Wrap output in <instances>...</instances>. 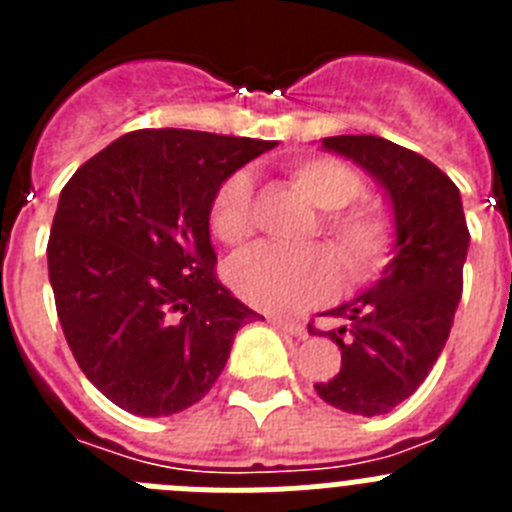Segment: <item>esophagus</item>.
<instances>
[{"label":"esophagus","instance_id":"obj_1","mask_svg":"<svg viewBox=\"0 0 512 512\" xmlns=\"http://www.w3.org/2000/svg\"><path fill=\"white\" fill-rule=\"evenodd\" d=\"M269 323L279 330H287V333H292V336H297V338L307 336V328L302 323H297V320H287V318H277V315H271Z\"/></svg>","mask_w":512,"mask_h":512}]
</instances>
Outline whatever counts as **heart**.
Instances as JSON below:
<instances>
[{"instance_id": "obj_1", "label": "heart", "mask_w": 512, "mask_h": 512, "mask_svg": "<svg viewBox=\"0 0 512 512\" xmlns=\"http://www.w3.org/2000/svg\"><path fill=\"white\" fill-rule=\"evenodd\" d=\"M295 184L318 207V233L336 251L351 284L369 282L387 266L395 248V217L374 200H356L364 189L351 166L330 156H305L287 166ZM210 228L225 246H241L253 233V179L233 171L210 202ZM230 287L248 305L295 312L325 300L338 284V264L323 246L297 251L251 248L228 269Z\"/></svg>"}]
</instances>
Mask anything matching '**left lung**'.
Returning a JSON list of instances; mask_svg holds the SVG:
<instances>
[{"mask_svg": "<svg viewBox=\"0 0 512 512\" xmlns=\"http://www.w3.org/2000/svg\"><path fill=\"white\" fill-rule=\"evenodd\" d=\"M323 148L372 174L395 217V248L382 279L320 312L341 320L328 330L341 366L315 392L343 413L372 418L408 400L449 341L464 287L467 217L456 184L420 153L379 135H333ZM310 333L318 330L310 325Z\"/></svg>", "mask_w": 512, "mask_h": 512, "instance_id": "obj_1", "label": "left lung"}]
</instances>
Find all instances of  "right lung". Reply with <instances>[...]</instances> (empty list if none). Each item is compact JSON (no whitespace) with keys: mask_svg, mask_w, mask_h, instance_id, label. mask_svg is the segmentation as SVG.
<instances>
[{"mask_svg":"<svg viewBox=\"0 0 512 512\" xmlns=\"http://www.w3.org/2000/svg\"><path fill=\"white\" fill-rule=\"evenodd\" d=\"M277 140L133 130L81 164L48 238V279L71 354L117 408L161 418L200 402L238 328L261 318L220 284L217 187Z\"/></svg>","mask_w":512,"mask_h":512,"instance_id":"obj_1","label":"right lung"}]
</instances>
